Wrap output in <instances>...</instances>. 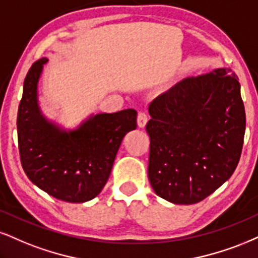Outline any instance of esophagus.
<instances>
[{
	"label": "esophagus",
	"mask_w": 258,
	"mask_h": 258,
	"mask_svg": "<svg viewBox=\"0 0 258 258\" xmlns=\"http://www.w3.org/2000/svg\"><path fill=\"white\" fill-rule=\"evenodd\" d=\"M148 120V116L146 112H139L138 114V125L140 128H144Z\"/></svg>",
	"instance_id": "1"
}]
</instances>
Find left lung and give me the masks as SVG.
<instances>
[{
  "label": "left lung",
  "mask_w": 258,
  "mask_h": 258,
  "mask_svg": "<svg viewBox=\"0 0 258 258\" xmlns=\"http://www.w3.org/2000/svg\"><path fill=\"white\" fill-rule=\"evenodd\" d=\"M148 179L158 196L194 205L220 187L240 159L245 109L231 69L185 78L149 104Z\"/></svg>",
  "instance_id": "8db88e82"
}]
</instances>
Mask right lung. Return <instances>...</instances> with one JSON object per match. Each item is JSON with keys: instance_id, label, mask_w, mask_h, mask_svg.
I'll use <instances>...</instances> for the list:
<instances>
[{"instance_id": "1", "label": "right lung", "mask_w": 258, "mask_h": 258, "mask_svg": "<svg viewBox=\"0 0 258 258\" xmlns=\"http://www.w3.org/2000/svg\"><path fill=\"white\" fill-rule=\"evenodd\" d=\"M47 58L32 64L18 111V142L28 179L57 200L82 203L100 194L126 133L136 129L134 109L91 114L66 130L49 120L38 104V82Z\"/></svg>"}]
</instances>
